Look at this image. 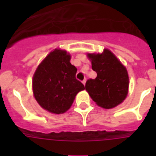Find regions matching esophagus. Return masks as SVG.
Listing matches in <instances>:
<instances>
[{
  "instance_id": "34e87169",
  "label": "esophagus",
  "mask_w": 156,
  "mask_h": 156,
  "mask_svg": "<svg viewBox=\"0 0 156 156\" xmlns=\"http://www.w3.org/2000/svg\"><path fill=\"white\" fill-rule=\"evenodd\" d=\"M82 83H83V85H85V84H86V78H85V79H83V82H82Z\"/></svg>"
}]
</instances>
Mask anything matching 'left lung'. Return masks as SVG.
<instances>
[{
  "mask_svg": "<svg viewBox=\"0 0 156 156\" xmlns=\"http://www.w3.org/2000/svg\"><path fill=\"white\" fill-rule=\"evenodd\" d=\"M91 68L97 73L95 79L86 83V90L99 106L112 108L126 99L129 88V76L126 67L109 50L102 54H88Z\"/></svg>",
  "mask_w": 156,
  "mask_h": 156,
  "instance_id": "obj_1",
  "label": "left lung"
}]
</instances>
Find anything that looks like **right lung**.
<instances>
[{
    "label": "right lung",
    "mask_w": 156,
    "mask_h": 156,
    "mask_svg": "<svg viewBox=\"0 0 156 156\" xmlns=\"http://www.w3.org/2000/svg\"><path fill=\"white\" fill-rule=\"evenodd\" d=\"M70 56L55 49L38 66L33 77V93L43 108L52 113H63L73 102L76 95L85 89L76 78L77 68L69 62Z\"/></svg>",
    "instance_id": "obj_1"
}]
</instances>
